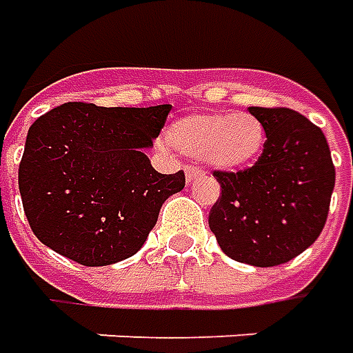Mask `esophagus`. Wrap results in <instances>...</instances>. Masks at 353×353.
I'll return each instance as SVG.
<instances>
[{
    "instance_id": "esophagus-1",
    "label": "esophagus",
    "mask_w": 353,
    "mask_h": 353,
    "mask_svg": "<svg viewBox=\"0 0 353 353\" xmlns=\"http://www.w3.org/2000/svg\"><path fill=\"white\" fill-rule=\"evenodd\" d=\"M201 176H202V170L199 168V166H194V164H187V166H185V177H187V183H193V181H196Z\"/></svg>"
}]
</instances>
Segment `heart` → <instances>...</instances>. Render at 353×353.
<instances>
[{"mask_svg": "<svg viewBox=\"0 0 353 353\" xmlns=\"http://www.w3.org/2000/svg\"><path fill=\"white\" fill-rule=\"evenodd\" d=\"M168 141L177 151L201 154L219 170H243L260 159L265 128L254 114L208 112L177 120L168 130Z\"/></svg>", "mask_w": 353, "mask_h": 353, "instance_id": "1", "label": "heart"}]
</instances>
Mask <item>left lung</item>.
<instances>
[{
    "mask_svg": "<svg viewBox=\"0 0 353 353\" xmlns=\"http://www.w3.org/2000/svg\"><path fill=\"white\" fill-rule=\"evenodd\" d=\"M265 145L254 166L214 170L221 193L208 223L231 260L256 268L287 263L315 243L334 189V164L323 132L292 108L250 107Z\"/></svg>",
    "mask_w": 353,
    "mask_h": 353,
    "instance_id": "8db88e82",
    "label": "left lung"
}]
</instances>
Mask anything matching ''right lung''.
<instances>
[{
	"mask_svg": "<svg viewBox=\"0 0 353 353\" xmlns=\"http://www.w3.org/2000/svg\"><path fill=\"white\" fill-rule=\"evenodd\" d=\"M170 108L65 103L30 125L19 189L43 245L88 268L141 248L162 202L185 187L183 172L159 174L145 154Z\"/></svg>",
	"mask_w": 353,
	"mask_h": 353,
	"instance_id": "1",
	"label": "right lung"
}]
</instances>
